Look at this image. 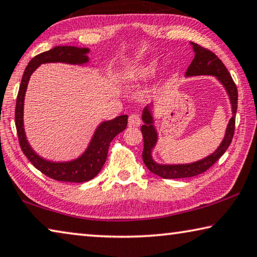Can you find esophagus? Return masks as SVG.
Masks as SVG:
<instances>
[{
    "label": "esophagus",
    "instance_id": "34e87169",
    "mask_svg": "<svg viewBox=\"0 0 257 257\" xmlns=\"http://www.w3.org/2000/svg\"><path fill=\"white\" fill-rule=\"evenodd\" d=\"M140 124H141V117L138 114H132V115H129L130 127H138Z\"/></svg>",
    "mask_w": 257,
    "mask_h": 257
}]
</instances>
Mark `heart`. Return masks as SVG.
I'll list each match as a JSON object with an SVG mask.
<instances>
[{
	"instance_id": "b5f03b06",
	"label": "heart",
	"mask_w": 257,
	"mask_h": 257,
	"mask_svg": "<svg viewBox=\"0 0 257 257\" xmlns=\"http://www.w3.org/2000/svg\"><path fill=\"white\" fill-rule=\"evenodd\" d=\"M157 68V63L156 62H151L148 65H145V66L142 68L140 71V74L142 76H150L151 74H153L154 71H156Z\"/></svg>"
}]
</instances>
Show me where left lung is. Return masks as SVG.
<instances>
[{
    "label": "left lung",
    "instance_id": "1",
    "mask_svg": "<svg viewBox=\"0 0 257 257\" xmlns=\"http://www.w3.org/2000/svg\"><path fill=\"white\" fill-rule=\"evenodd\" d=\"M193 50L195 52L194 58L191 62L190 66L187 67L185 73L186 76H194V75H214L219 80L227 95L230 97L231 106H232V117L230 119L229 124H227L225 136L224 140L218 146V149L215 151L213 154H210L202 160H199L193 164L187 165H159L153 161L151 151L154 148L157 143L158 134L156 128L153 125V117L149 107H145L143 111L142 119L144 121V124L141 127L142 134H143L144 141V150H143V161L145 166L148 167L150 172L158 175L166 180H173V178H186L193 177L199 174L205 173L208 170L219 158H221L225 151L229 148L232 138H233L234 128H235V113H237L238 107V90L237 85L233 82L230 75L229 71L224 66L222 60L218 57L211 52L208 49L199 46L197 43H192Z\"/></svg>",
    "mask_w": 257,
    "mask_h": 257
}]
</instances>
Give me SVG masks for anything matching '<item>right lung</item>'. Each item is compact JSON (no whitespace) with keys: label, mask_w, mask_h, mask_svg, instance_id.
I'll return each mask as SVG.
<instances>
[{"label":"right lung","mask_w":257,"mask_h":257,"mask_svg":"<svg viewBox=\"0 0 257 257\" xmlns=\"http://www.w3.org/2000/svg\"><path fill=\"white\" fill-rule=\"evenodd\" d=\"M89 49L76 47H55L51 50L44 51L42 54L35 56L25 68L22 82H20L17 101H16L15 121L17 135L23 153L32 162L36 169L46 176L59 182L83 183L92 180L100 172L106 161L108 148L113 138L117 134L123 132L128 123V115H120L115 119L105 121L97 128L95 135L89 144L88 149L79 159L68 162H51L40 158L26 140L24 132V97H25L26 88L30 77L41 64L44 63H67L81 65L88 62Z\"/></svg>","instance_id":"1"}]
</instances>
